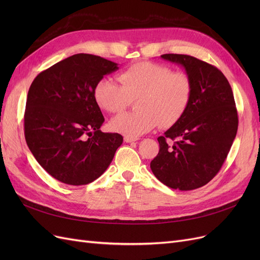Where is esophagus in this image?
Masks as SVG:
<instances>
[{
  "instance_id": "obj_1",
  "label": "esophagus",
  "mask_w": 260,
  "mask_h": 260,
  "mask_svg": "<svg viewBox=\"0 0 260 260\" xmlns=\"http://www.w3.org/2000/svg\"><path fill=\"white\" fill-rule=\"evenodd\" d=\"M123 140H124V142H127V143H132V142H136V141H138L137 138H130V137H124Z\"/></svg>"
}]
</instances>
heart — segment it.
Masks as SVG:
<instances>
[{"instance_id":"b5f03b06","label":"heart","mask_w":260,"mask_h":260,"mask_svg":"<svg viewBox=\"0 0 260 260\" xmlns=\"http://www.w3.org/2000/svg\"><path fill=\"white\" fill-rule=\"evenodd\" d=\"M120 85L100 80L93 90L98 106L108 113H119L136 100L137 112L122 113L111 120L115 132L138 138L154 129L171 127L184 115L193 96V81L183 72H172L166 65L138 61L118 75Z\"/></svg>"}]
</instances>
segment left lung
<instances>
[{
    "instance_id": "left-lung-1",
    "label": "left lung",
    "mask_w": 260,
    "mask_h": 260,
    "mask_svg": "<svg viewBox=\"0 0 260 260\" xmlns=\"http://www.w3.org/2000/svg\"><path fill=\"white\" fill-rule=\"evenodd\" d=\"M161 58L184 67L193 96L181 119L157 139L159 152L151 169L165 185L190 191L207 184L221 169L237 136L238 111L231 85L217 67L190 55Z\"/></svg>"
}]
</instances>
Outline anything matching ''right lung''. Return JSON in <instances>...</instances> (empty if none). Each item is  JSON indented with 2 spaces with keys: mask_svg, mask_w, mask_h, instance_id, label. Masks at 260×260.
<instances>
[{
  "mask_svg": "<svg viewBox=\"0 0 260 260\" xmlns=\"http://www.w3.org/2000/svg\"><path fill=\"white\" fill-rule=\"evenodd\" d=\"M117 69L112 60L76 54L43 70L30 85L26 142L41 167L62 183L93 182L122 143V136L100 130L104 117L93 96L95 84Z\"/></svg>",
  "mask_w": 260,
  "mask_h": 260,
  "instance_id": "1",
  "label": "right lung"
}]
</instances>
